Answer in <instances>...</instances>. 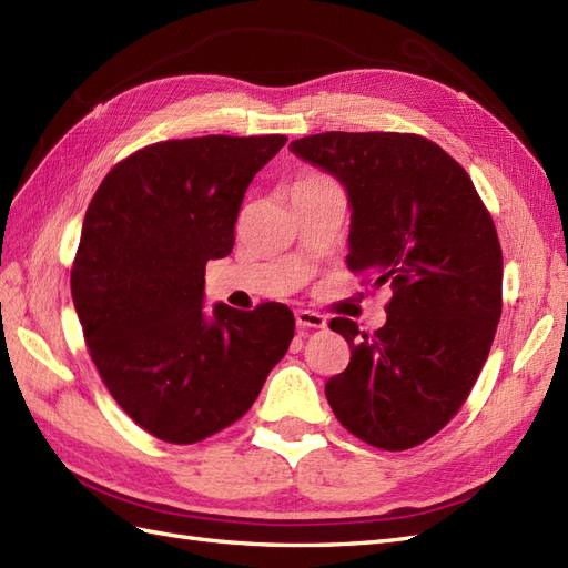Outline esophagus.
Returning <instances> with one entry per match:
<instances>
[{
  "label": "esophagus",
  "instance_id": "obj_1",
  "mask_svg": "<svg viewBox=\"0 0 568 568\" xmlns=\"http://www.w3.org/2000/svg\"><path fill=\"white\" fill-rule=\"evenodd\" d=\"M295 322L300 328H326V316L318 312H310V310H297Z\"/></svg>",
  "mask_w": 568,
  "mask_h": 568
}]
</instances>
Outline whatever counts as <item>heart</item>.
<instances>
[{
	"mask_svg": "<svg viewBox=\"0 0 568 568\" xmlns=\"http://www.w3.org/2000/svg\"><path fill=\"white\" fill-rule=\"evenodd\" d=\"M312 180H324V178H312Z\"/></svg>",
	"mask_w": 568,
	"mask_h": 568,
	"instance_id": "obj_1",
	"label": "heart"
}]
</instances>
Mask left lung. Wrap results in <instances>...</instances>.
Returning <instances> with one entry per match:
<instances>
[{"label":"left lung","instance_id":"8db88e82","mask_svg":"<svg viewBox=\"0 0 568 568\" xmlns=\"http://www.w3.org/2000/svg\"><path fill=\"white\" fill-rule=\"evenodd\" d=\"M347 192V266L388 285L374 336L351 318L331 328L351 365L326 382L341 425L376 448L427 442L468 398L501 316V246L491 215L454 158L394 132H326L290 143Z\"/></svg>","mask_w":568,"mask_h":568}]
</instances>
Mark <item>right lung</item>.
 <instances>
[{"instance_id":"right-lung-1","label":"right lung","mask_w":568,"mask_h":568,"mask_svg":"<svg viewBox=\"0 0 568 568\" xmlns=\"http://www.w3.org/2000/svg\"><path fill=\"white\" fill-rule=\"evenodd\" d=\"M285 136L153 143L114 165L83 217L71 297L95 367L139 427L194 444L252 408L295 336L285 304L215 302L203 275L235 244L254 174Z\"/></svg>"}]
</instances>
